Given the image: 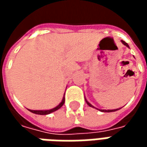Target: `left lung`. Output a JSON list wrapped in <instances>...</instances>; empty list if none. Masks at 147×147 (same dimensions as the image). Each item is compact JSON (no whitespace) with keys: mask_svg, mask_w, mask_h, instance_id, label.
<instances>
[{"mask_svg":"<svg viewBox=\"0 0 147 147\" xmlns=\"http://www.w3.org/2000/svg\"><path fill=\"white\" fill-rule=\"evenodd\" d=\"M121 42H122V43H123V44L124 45H126L127 48H129V45H128V44H127V43H126V42H124V41H123V40H121ZM85 101H86V104L89 105V106H90V107H92V108L97 109V108H95V107H94V105H91V104H90V102H88L87 100H86V98H85ZM120 109H107V110H106V109H98V110H99V111H101V112H103V113H111V112H115V111L119 110Z\"/></svg>","mask_w":147,"mask_h":147,"instance_id":"obj_1","label":"left lung"}]
</instances>
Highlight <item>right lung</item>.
Wrapping results in <instances>:
<instances>
[{
	"label": "right lung",
	"instance_id": "obj_1",
	"mask_svg": "<svg viewBox=\"0 0 147 147\" xmlns=\"http://www.w3.org/2000/svg\"><path fill=\"white\" fill-rule=\"evenodd\" d=\"M65 94V93H64ZM64 102H65V98H64V97H63V98H62V101L61 102V103L59 104L58 105H57L55 108H53L51 109H46V110H31V109H28V110L31 112V113H33L35 114H38V115H48V114H50L52 113H53L55 111L58 110L59 109H61L63 105H64Z\"/></svg>",
	"mask_w": 147,
	"mask_h": 147
}]
</instances>
